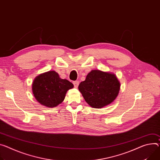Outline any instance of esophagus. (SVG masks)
Here are the masks:
<instances>
[{"instance_id": "obj_1", "label": "esophagus", "mask_w": 160, "mask_h": 160, "mask_svg": "<svg viewBox=\"0 0 160 160\" xmlns=\"http://www.w3.org/2000/svg\"><path fill=\"white\" fill-rule=\"evenodd\" d=\"M72 83H73V85H74L75 88H78V86L79 85V82L78 81H74Z\"/></svg>"}]
</instances>
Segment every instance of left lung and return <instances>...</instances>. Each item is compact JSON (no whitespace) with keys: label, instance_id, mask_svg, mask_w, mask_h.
Segmentation results:
<instances>
[{"label":"left lung","instance_id":"8db88e82","mask_svg":"<svg viewBox=\"0 0 160 160\" xmlns=\"http://www.w3.org/2000/svg\"><path fill=\"white\" fill-rule=\"evenodd\" d=\"M120 83L115 75L100 70H92L78 89L90 106L101 108L110 104L118 96Z\"/></svg>","mask_w":160,"mask_h":160}]
</instances>
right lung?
<instances>
[{"instance_id":"right-lung-1","label":"right lung","mask_w":160,"mask_h":160,"mask_svg":"<svg viewBox=\"0 0 160 160\" xmlns=\"http://www.w3.org/2000/svg\"><path fill=\"white\" fill-rule=\"evenodd\" d=\"M73 85L66 79H61L54 71H48L37 77L32 83L34 97L41 105L52 108L61 103L67 91Z\"/></svg>"}]
</instances>
